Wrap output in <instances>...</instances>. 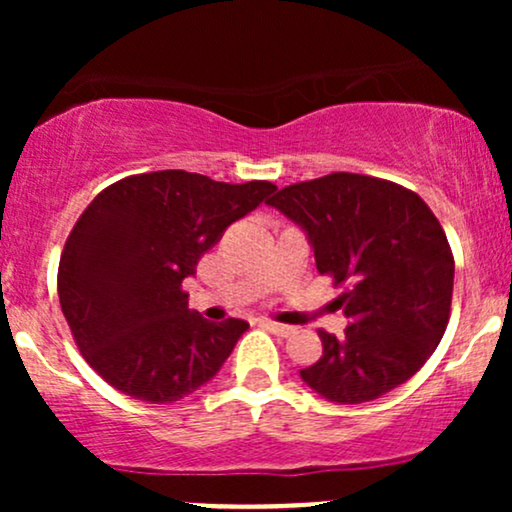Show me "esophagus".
<instances>
[{"label":"esophagus","mask_w":512,"mask_h":512,"mask_svg":"<svg viewBox=\"0 0 512 512\" xmlns=\"http://www.w3.org/2000/svg\"><path fill=\"white\" fill-rule=\"evenodd\" d=\"M262 327H264V330L276 334V337H289V334H293V327L279 325V322H272V320H262Z\"/></svg>","instance_id":"34e87169"}]
</instances>
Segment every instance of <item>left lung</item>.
Here are the masks:
<instances>
[{"instance_id": "obj_1", "label": "left lung", "mask_w": 512, "mask_h": 512, "mask_svg": "<svg viewBox=\"0 0 512 512\" xmlns=\"http://www.w3.org/2000/svg\"><path fill=\"white\" fill-rule=\"evenodd\" d=\"M301 226L349 327L320 332L322 356L303 383L337 404H363L407 383L436 351L450 320L455 260L416 192L390 180L332 173L269 199Z\"/></svg>"}]
</instances>
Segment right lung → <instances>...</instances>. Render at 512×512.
Segmentation results:
<instances>
[{"mask_svg": "<svg viewBox=\"0 0 512 512\" xmlns=\"http://www.w3.org/2000/svg\"><path fill=\"white\" fill-rule=\"evenodd\" d=\"M276 185L216 182L185 170L132 175L88 204L57 272L62 313L81 356L115 390L149 404L192 395L219 373L248 322H209L182 281L233 221Z\"/></svg>", "mask_w": 512, "mask_h": 512, "instance_id": "right-lung-1", "label": "right lung"}]
</instances>
